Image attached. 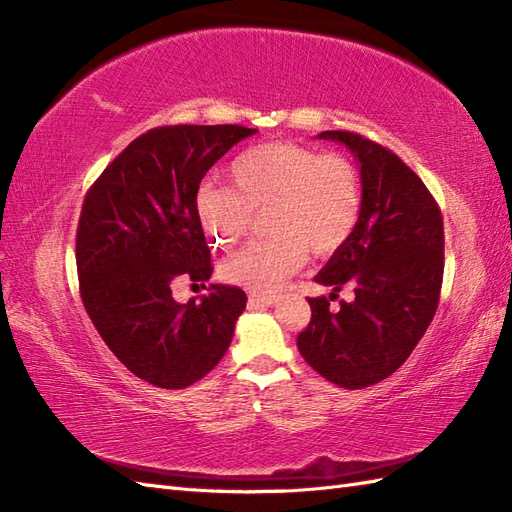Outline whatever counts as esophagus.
Instances as JSON below:
<instances>
[{
  "label": "esophagus",
  "instance_id": "esophagus-1",
  "mask_svg": "<svg viewBox=\"0 0 512 512\" xmlns=\"http://www.w3.org/2000/svg\"><path fill=\"white\" fill-rule=\"evenodd\" d=\"M248 303H250V306H275L277 295H264V292H250Z\"/></svg>",
  "mask_w": 512,
  "mask_h": 512
}]
</instances>
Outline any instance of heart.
I'll return each mask as SVG.
<instances>
[{
    "label": "heart",
    "instance_id": "1",
    "mask_svg": "<svg viewBox=\"0 0 512 512\" xmlns=\"http://www.w3.org/2000/svg\"><path fill=\"white\" fill-rule=\"evenodd\" d=\"M231 180H204L195 191V213L215 246L244 237L253 211L268 206L273 233L226 259V284L257 292L277 290L314 255H332L356 231L363 213V184L341 154H323L297 143H266L231 162Z\"/></svg>",
    "mask_w": 512,
    "mask_h": 512
}]
</instances>
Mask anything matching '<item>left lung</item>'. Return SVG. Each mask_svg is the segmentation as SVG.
<instances>
[{"mask_svg":"<svg viewBox=\"0 0 512 512\" xmlns=\"http://www.w3.org/2000/svg\"><path fill=\"white\" fill-rule=\"evenodd\" d=\"M352 151L361 167L363 213L314 281L328 297L308 299L312 319L297 336L306 363L330 383L363 389L407 361L438 310L444 228L436 200L394 151L354 132H321ZM343 285L355 301L336 313L329 301Z\"/></svg>","mask_w":512,"mask_h":512,"instance_id":"1","label":"left lung"}]
</instances>
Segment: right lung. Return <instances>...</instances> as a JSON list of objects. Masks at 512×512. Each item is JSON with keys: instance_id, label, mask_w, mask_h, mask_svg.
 Listing matches in <instances>:
<instances>
[{"instance_id": "obj_1", "label": "right lung", "mask_w": 512, "mask_h": 512, "mask_svg": "<svg viewBox=\"0 0 512 512\" xmlns=\"http://www.w3.org/2000/svg\"><path fill=\"white\" fill-rule=\"evenodd\" d=\"M257 129L156 127L129 143L83 200L76 231L81 299L94 328L134 376L162 389L198 383L222 361L246 292L211 284L178 303V279H211L195 191L217 160Z\"/></svg>"}]
</instances>
